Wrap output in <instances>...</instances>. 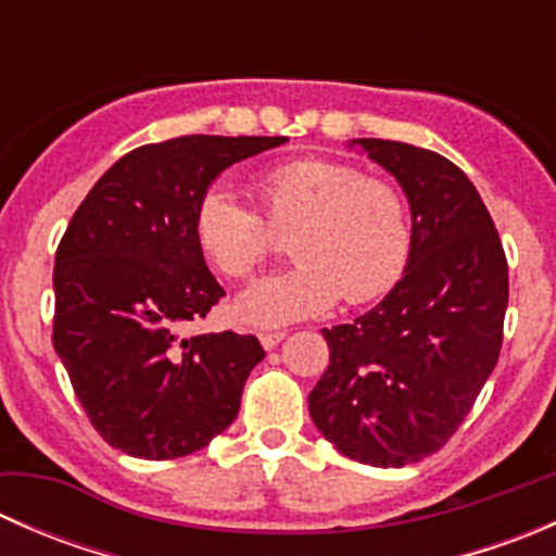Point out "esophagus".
Segmentation results:
<instances>
[{"instance_id": "obj_1", "label": "esophagus", "mask_w": 556, "mask_h": 556, "mask_svg": "<svg viewBox=\"0 0 556 556\" xmlns=\"http://www.w3.org/2000/svg\"><path fill=\"white\" fill-rule=\"evenodd\" d=\"M257 339H261L263 350H274V346L285 339V330H261V333H257Z\"/></svg>"}]
</instances>
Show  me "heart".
Masks as SVG:
<instances>
[{"label":"heart","instance_id":"1","mask_svg":"<svg viewBox=\"0 0 556 556\" xmlns=\"http://www.w3.org/2000/svg\"><path fill=\"white\" fill-rule=\"evenodd\" d=\"M261 215L215 188L201 195L193 237L228 279H244L290 237L288 271L255 279L233 304L252 328L317 317L341 299L366 304L401 279L412 255V217L392 182L355 164L301 159L263 172L250 185Z\"/></svg>","mask_w":556,"mask_h":556}]
</instances>
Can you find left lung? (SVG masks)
Instances as JSON below:
<instances>
[{
  "label": "left lung",
  "instance_id": "left-lung-1",
  "mask_svg": "<svg viewBox=\"0 0 556 556\" xmlns=\"http://www.w3.org/2000/svg\"><path fill=\"white\" fill-rule=\"evenodd\" d=\"M350 148L406 193L412 255L371 312L323 328L330 363L309 392V414L344 457L401 468L439 452L490 379L508 263L479 190L452 161L390 139H352Z\"/></svg>",
  "mask_w": 556,
  "mask_h": 556
}]
</instances>
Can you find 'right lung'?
<instances>
[{"mask_svg": "<svg viewBox=\"0 0 556 556\" xmlns=\"http://www.w3.org/2000/svg\"><path fill=\"white\" fill-rule=\"evenodd\" d=\"M288 137L166 139L131 150L83 199L55 250L53 346L115 450L174 459L237 419L255 336H185L226 295L193 237L201 195L228 166Z\"/></svg>", "mask_w": 556, "mask_h": 556, "instance_id": "1", "label": "right lung"}]
</instances>
